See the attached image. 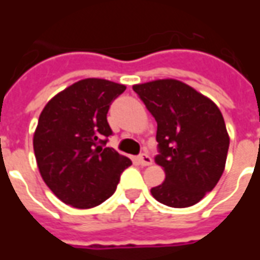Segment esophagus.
Wrapping results in <instances>:
<instances>
[{"label": "esophagus", "instance_id": "obj_1", "mask_svg": "<svg viewBox=\"0 0 260 260\" xmlns=\"http://www.w3.org/2000/svg\"><path fill=\"white\" fill-rule=\"evenodd\" d=\"M136 161L141 164V166H150L152 164V157L149 154H146V153H142V154H139L136 157Z\"/></svg>", "mask_w": 260, "mask_h": 260}]
</instances>
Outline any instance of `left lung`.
<instances>
[{
    "mask_svg": "<svg viewBox=\"0 0 260 260\" xmlns=\"http://www.w3.org/2000/svg\"><path fill=\"white\" fill-rule=\"evenodd\" d=\"M132 89L157 122L154 161L166 180L150 189L153 198L170 207L195 205L217 185L225 167L230 138L221 111L180 80H152Z\"/></svg>",
    "mask_w": 260,
    "mask_h": 260,
    "instance_id": "8db88e82",
    "label": "left lung"
}]
</instances>
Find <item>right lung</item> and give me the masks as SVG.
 I'll list each match as a JSON object with an SVG mask.
<instances>
[{"label":"right lung","mask_w":260,"mask_h":260,"mask_svg":"<svg viewBox=\"0 0 260 260\" xmlns=\"http://www.w3.org/2000/svg\"><path fill=\"white\" fill-rule=\"evenodd\" d=\"M125 89L89 78L59 91L43 108L33 136L37 167L54 195L69 206H99L132 164L113 147H104L113 135L108 108Z\"/></svg>","instance_id":"add662e5"}]
</instances>
